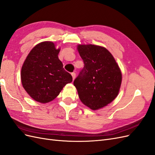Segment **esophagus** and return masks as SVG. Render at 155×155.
Here are the masks:
<instances>
[{
	"instance_id": "esophagus-1",
	"label": "esophagus",
	"mask_w": 155,
	"mask_h": 155,
	"mask_svg": "<svg viewBox=\"0 0 155 155\" xmlns=\"http://www.w3.org/2000/svg\"><path fill=\"white\" fill-rule=\"evenodd\" d=\"M72 78H73V79H74L75 78H76V74L75 73V72H72Z\"/></svg>"
}]
</instances>
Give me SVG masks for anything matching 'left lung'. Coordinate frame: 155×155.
Here are the masks:
<instances>
[{
  "mask_svg": "<svg viewBox=\"0 0 155 155\" xmlns=\"http://www.w3.org/2000/svg\"><path fill=\"white\" fill-rule=\"evenodd\" d=\"M78 50L84 67L75 79L79 99L92 110L106 106L118 96L121 70L110 51L94 45H79Z\"/></svg>",
  "mask_w": 155,
  "mask_h": 155,
  "instance_id": "1",
  "label": "left lung"
}]
</instances>
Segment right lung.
<instances>
[{
    "label": "right lung",
    "instance_id": "obj_1",
    "mask_svg": "<svg viewBox=\"0 0 155 155\" xmlns=\"http://www.w3.org/2000/svg\"><path fill=\"white\" fill-rule=\"evenodd\" d=\"M60 49L52 42L45 41L32 48L21 68L25 90L36 101L50 102L57 97L72 77L58 58Z\"/></svg>",
    "mask_w": 155,
    "mask_h": 155
}]
</instances>
